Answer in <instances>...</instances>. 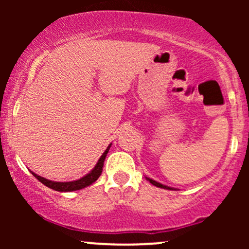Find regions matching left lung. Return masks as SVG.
<instances>
[{"mask_svg":"<svg viewBox=\"0 0 249 249\" xmlns=\"http://www.w3.org/2000/svg\"><path fill=\"white\" fill-rule=\"evenodd\" d=\"M145 178H146L147 181H150L151 184L154 185V186H157V187H160V188H164V190H170V191H171V190H176V188H173V187L166 186V185H162V184H160V182L156 181V180H153V179L148 178V177H145Z\"/></svg>","mask_w":249,"mask_h":249,"instance_id":"obj_1","label":"left lung"}]
</instances>
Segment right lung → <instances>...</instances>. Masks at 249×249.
<instances>
[{
    "instance_id": "obj_1",
    "label": "right lung",
    "mask_w": 249,
    "mask_h": 249,
    "mask_svg": "<svg viewBox=\"0 0 249 249\" xmlns=\"http://www.w3.org/2000/svg\"><path fill=\"white\" fill-rule=\"evenodd\" d=\"M111 145H112V142L108 145V146L107 147V150L104 151V153L102 154L101 158L98 159V161H97V164L95 165V167H93L90 172L85 174L84 177H82L81 179L72 180V181H53V180L43 178V177L38 176V174L34 173L33 171H30V172L37 180H39L42 184H44L45 186L51 188V190L58 191V192H72V191L82 190V188L92 185L93 182H95L96 180L99 178V176L102 174L103 166H104L105 157H107V154L108 153V150H110Z\"/></svg>"
}]
</instances>
